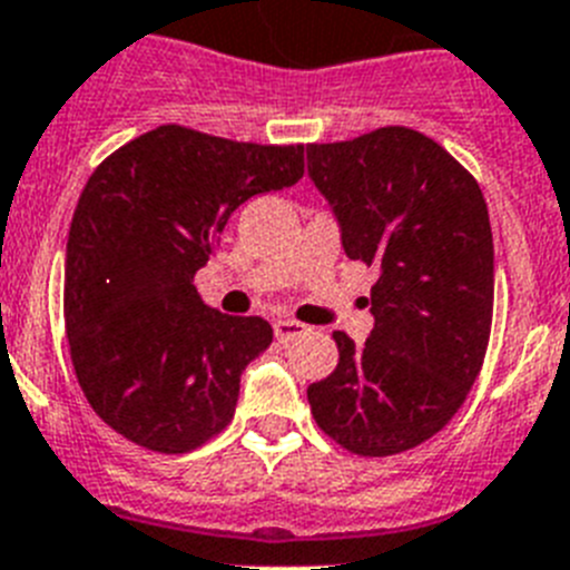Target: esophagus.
Returning <instances> with one entry per match:
<instances>
[{
    "instance_id": "34e87169",
    "label": "esophagus",
    "mask_w": 570,
    "mask_h": 570,
    "mask_svg": "<svg viewBox=\"0 0 570 570\" xmlns=\"http://www.w3.org/2000/svg\"><path fill=\"white\" fill-rule=\"evenodd\" d=\"M307 324H301V322H293V318H277L275 322V338L277 342H293V338L304 336L307 333Z\"/></svg>"
}]
</instances>
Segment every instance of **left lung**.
Returning <instances> with one entry per match:
<instances>
[{
    "label": "left lung",
    "instance_id": "obj_1",
    "mask_svg": "<svg viewBox=\"0 0 570 570\" xmlns=\"http://www.w3.org/2000/svg\"><path fill=\"white\" fill-rule=\"evenodd\" d=\"M344 255L376 266L374 330H336V371L307 389L327 438L385 458L438 434L470 394L492 327V228L475 176L409 127L307 147Z\"/></svg>",
    "mask_w": 570,
    "mask_h": 570
}]
</instances>
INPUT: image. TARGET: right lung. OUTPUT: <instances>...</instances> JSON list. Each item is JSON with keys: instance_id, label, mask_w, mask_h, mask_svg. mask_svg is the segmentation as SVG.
<instances>
[{"instance_id": "1", "label": "right lung", "mask_w": 570, "mask_h": 570, "mask_svg": "<svg viewBox=\"0 0 570 570\" xmlns=\"http://www.w3.org/2000/svg\"><path fill=\"white\" fill-rule=\"evenodd\" d=\"M304 176V145L165 124L95 167L66 243L75 374L109 429L181 455L232 423L240 374L272 344L261 315L205 307L194 275L246 199Z\"/></svg>"}]
</instances>
